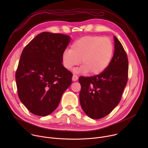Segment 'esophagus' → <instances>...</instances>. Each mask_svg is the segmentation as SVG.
Wrapping results in <instances>:
<instances>
[{"label":"esophagus","instance_id":"esophagus-1","mask_svg":"<svg viewBox=\"0 0 148 148\" xmlns=\"http://www.w3.org/2000/svg\"><path fill=\"white\" fill-rule=\"evenodd\" d=\"M78 76L77 75H73V78H72V79H73V81H76L77 79H78Z\"/></svg>","mask_w":148,"mask_h":148}]
</instances>
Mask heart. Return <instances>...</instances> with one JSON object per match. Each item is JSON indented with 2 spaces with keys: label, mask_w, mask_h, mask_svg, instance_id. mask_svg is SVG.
I'll list each match as a JSON object with an SVG mask.
<instances>
[{
  "label": "heart",
  "mask_w": 148,
  "mask_h": 148,
  "mask_svg": "<svg viewBox=\"0 0 148 148\" xmlns=\"http://www.w3.org/2000/svg\"><path fill=\"white\" fill-rule=\"evenodd\" d=\"M114 52L112 41L107 37L85 36L75 41L71 49H66L62 53L64 66L68 70L78 66L81 60L83 65L77 73L91 75L101 73L109 66Z\"/></svg>",
  "instance_id": "b5f03b06"
}]
</instances>
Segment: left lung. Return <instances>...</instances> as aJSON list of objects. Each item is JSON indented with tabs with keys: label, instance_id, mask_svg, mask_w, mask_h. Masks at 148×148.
<instances>
[{
	"label": "left lung",
	"instance_id": "1",
	"mask_svg": "<svg viewBox=\"0 0 148 148\" xmlns=\"http://www.w3.org/2000/svg\"><path fill=\"white\" fill-rule=\"evenodd\" d=\"M114 38L115 51L108 67L98 75L78 79L81 108L92 119L105 117L117 106L128 81V57L119 40Z\"/></svg>",
	"mask_w": 148,
	"mask_h": 148
}]
</instances>
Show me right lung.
Listing matches in <instances>:
<instances>
[{"mask_svg":"<svg viewBox=\"0 0 148 148\" xmlns=\"http://www.w3.org/2000/svg\"><path fill=\"white\" fill-rule=\"evenodd\" d=\"M70 40L65 34L41 33L21 54L16 72L18 96L36 115L52 113L71 84L73 74L62 64V53Z\"/></svg>","mask_w":148,"mask_h":148,"instance_id":"add662e5","label":"right lung"}]
</instances>
